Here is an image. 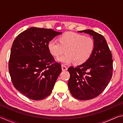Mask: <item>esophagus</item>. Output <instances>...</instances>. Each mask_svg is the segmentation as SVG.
<instances>
[{"instance_id": "esophagus-1", "label": "esophagus", "mask_w": 123, "mask_h": 123, "mask_svg": "<svg viewBox=\"0 0 123 123\" xmlns=\"http://www.w3.org/2000/svg\"><path fill=\"white\" fill-rule=\"evenodd\" d=\"M61 67H62V70H63V71H66V70L68 69L67 67L65 65H64V64H62Z\"/></svg>"}]
</instances>
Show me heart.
I'll return each mask as SVG.
<instances>
[{"mask_svg": "<svg viewBox=\"0 0 123 123\" xmlns=\"http://www.w3.org/2000/svg\"><path fill=\"white\" fill-rule=\"evenodd\" d=\"M94 48L92 38L73 32L62 35L59 42L53 39L48 43L49 51L54 56H59L66 50V54L58 58L57 61L66 64L73 62L75 64L85 63L91 57Z\"/></svg>", "mask_w": 123, "mask_h": 123, "instance_id": "1", "label": "heart"}]
</instances>
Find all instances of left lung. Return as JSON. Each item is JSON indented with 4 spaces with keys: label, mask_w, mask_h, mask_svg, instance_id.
<instances>
[{
    "label": "left lung",
    "mask_w": 123,
    "mask_h": 123,
    "mask_svg": "<svg viewBox=\"0 0 123 123\" xmlns=\"http://www.w3.org/2000/svg\"><path fill=\"white\" fill-rule=\"evenodd\" d=\"M93 36L94 48L87 61L68 70L70 78L68 88L72 96L87 100L98 96L106 88L113 73V60L111 50L104 37L94 31H79Z\"/></svg>",
    "instance_id": "8db88e82"
}]
</instances>
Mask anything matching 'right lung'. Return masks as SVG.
I'll return each mask as SVG.
<instances>
[{"label": "right lung", "mask_w": 123, "mask_h": 123, "mask_svg": "<svg viewBox=\"0 0 123 123\" xmlns=\"http://www.w3.org/2000/svg\"><path fill=\"white\" fill-rule=\"evenodd\" d=\"M61 32L32 27L17 36L9 61L12 82L28 98L39 100L51 94L62 71L50 53L48 43Z\"/></svg>", "instance_id": "1"}]
</instances>
